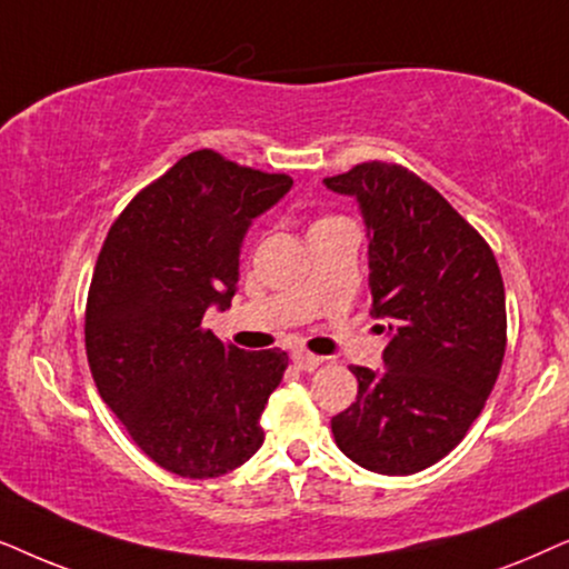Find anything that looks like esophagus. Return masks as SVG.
Here are the masks:
<instances>
[{"label":"esophagus","mask_w":569,"mask_h":569,"mask_svg":"<svg viewBox=\"0 0 569 569\" xmlns=\"http://www.w3.org/2000/svg\"><path fill=\"white\" fill-rule=\"evenodd\" d=\"M291 361H293V367L301 369V372H315V369L320 367L325 359H322V356H315V353H309V351H293L291 353Z\"/></svg>","instance_id":"esophagus-1"}]
</instances>
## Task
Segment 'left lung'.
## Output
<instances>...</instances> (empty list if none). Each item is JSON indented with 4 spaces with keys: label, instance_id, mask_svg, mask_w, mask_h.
I'll return each instance as SVG.
<instances>
[{
    "label": "left lung",
    "instance_id": "8db88e82",
    "mask_svg": "<svg viewBox=\"0 0 569 569\" xmlns=\"http://www.w3.org/2000/svg\"><path fill=\"white\" fill-rule=\"evenodd\" d=\"M325 187L359 202L372 315L390 330L382 372L351 367L359 392L332 416V437L367 471L419 473L466 437L495 388L507 346L502 272L481 233L403 166L367 161Z\"/></svg>",
    "mask_w": 569,
    "mask_h": 569
}]
</instances>
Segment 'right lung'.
I'll return each instance as SVG.
<instances>
[{
  "mask_svg": "<svg viewBox=\"0 0 569 569\" xmlns=\"http://www.w3.org/2000/svg\"><path fill=\"white\" fill-rule=\"evenodd\" d=\"M291 184L194 150L132 197L98 254L90 375L134 445L184 479L229 473L264 439L260 416L289 356L223 343L202 317L231 307L249 223Z\"/></svg>",
  "mask_w": 569,
  "mask_h": 569,
  "instance_id": "obj_1",
  "label": "right lung"
}]
</instances>
